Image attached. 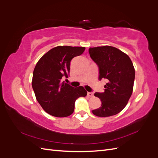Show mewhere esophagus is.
<instances>
[{
	"instance_id": "1",
	"label": "esophagus",
	"mask_w": 158,
	"mask_h": 158,
	"mask_svg": "<svg viewBox=\"0 0 158 158\" xmlns=\"http://www.w3.org/2000/svg\"><path fill=\"white\" fill-rule=\"evenodd\" d=\"M88 95L89 97H93L94 94L92 92H88Z\"/></svg>"
}]
</instances>
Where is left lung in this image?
Instances as JSON below:
<instances>
[{
	"instance_id": "obj_1",
	"label": "left lung",
	"mask_w": 158,
	"mask_h": 158,
	"mask_svg": "<svg viewBox=\"0 0 158 158\" xmlns=\"http://www.w3.org/2000/svg\"><path fill=\"white\" fill-rule=\"evenodd\" d=\"M89 53L99 68V80L106 79L104 92H95L102 102L92 113L98 117L114 115L125 107L130 99L135 78V70L129 56L111 46L90 47Z\"/></svg>"
}]
</instances>
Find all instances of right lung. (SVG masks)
<instances>
[{"label": "right lung", "mask_w": 158, "mask_h": 158, "mask_svg": "<svg viewBox=\"0 0 158 158\" xmlns=\"http://www.w3.org/2000/svg\"><path fill=\"white\" fill-rule=\"evenodd\" d=\"M83 47L58 46L51 49L37 62L33 70L32 88L45 111L56 117L73 114L76 100L86 96L82 86L74 88L62 81L68 78L70 61L82 55Z\"/></svg>", "instance_id": "1"}]
</instances>
